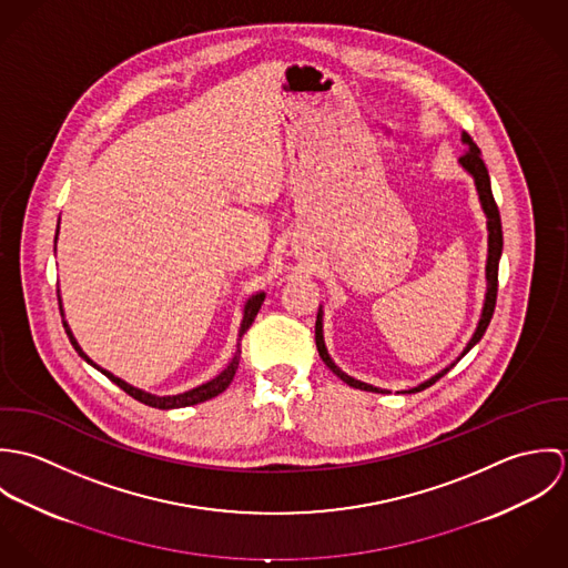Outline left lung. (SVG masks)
<instances>
[{"instance_id":"1","label":"left lung","mask_w":568,"mask_h":568,"mask_svg":"<svg viewBox=\"0 0 568 568\" xmlns=\"http://www.w3.org/2000/svg\"><path fill=\"white\" fill-rule=\"evenodd\" d=\"M464 142L470 146L468 149V153H464L462 158H459V162L462 165L475 176V183H477V190H479V199H481V205H484V212H486L487 216V232H489V253H487V295H486V306H484V315H481V322H479V327H477V332H475V336H473V341L468 343V347L464 349V354H468L479 341H481V336L486 334L487 325L491 322V315H494V308H496V293H498V260H500V251H503V227H500V214H498V205H496V201H494V194H491V185H489V174H487L486 162L481 160V151H479V146L470 140V135L468 133H464ZM315 341H317V349H320V356L324 358L325 365L343 381V383H347L349 387H354V389H361V392H381V389H376V387H372V385H367V383H361V381H354V378H349L347 374H343L334 363H332V358L327 356V352H325L324 345V329H322V313H320V317H317V325H315ZM462 354V356H464ZM459 356V358H462ZM457 358V361H459ZM455 367V363L450 365V367H446L444 372H439L437 376H433L430 381H426V383H422L419 387H413L408 394H415V392H422V389H426V387H430V385H435L444 374H448L450 369Z\"/></svg>"}]
</instances>
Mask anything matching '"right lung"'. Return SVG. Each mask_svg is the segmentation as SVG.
<instances>
[{
    "label": "right lung",
    "instance_id": "add662e5",
    "mask_svg": "<svg viewBox=\"0 0 568 568\" xmlns=\"http://www.w3.org/2000/svg\"><path fill=\"white\" fill-rule=\"evenodd\" d=\"M262 302H264V295L260 293V295H255V297H251L248 302H246V306H244V320L243 325H241V336H244V332L251 327L253 324V320H255V315H257V311H260V306H262ZM65 325V332H68V336H70V341H72V345H74V349L81 354L82 358L87 361V363H91L84 354H82L81 347H79V343H77V338L72 336V332L68 329V324ZM239 361H241V347H239V352H236V356H234V361L227 365V369L225 372H221L214 381H210V383H205V385H201V387H196V389H192V392H185V394H179V396H168V398H158V396H151V394H144V392H140V389H135V387H131V385H126V383H122L120 378H115V376H111L109 372H104V369H100L98 365H93V367H98L104 376H109L120 389H124L131 398H135V400H140V403H144V405L155 406V408H181V406H190V405H199V403H205V400H210V398H214V396H219V394H223L227 387H230V383L234 381V376H236V369H239Z\"/></svg>",
    "mask_w": 568,
    "mask_h": 568
}]
</instances>
